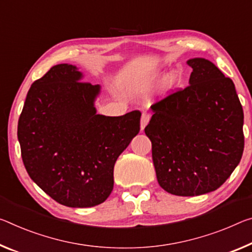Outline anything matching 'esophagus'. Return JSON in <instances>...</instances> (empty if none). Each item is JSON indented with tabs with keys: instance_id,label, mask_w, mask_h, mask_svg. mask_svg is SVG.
I'll return each instance as SVG.
<instances>
[{
	"instance_id": "esophagus-1",
	"label": "esophagus",
	"mask_w": 252,
	"mask_h": 252,
	"mask_svg": "<svg viewBox=\"0 0 252 252\" xmlns=\"http://www.w3.org/2000/svg\"><path fill=\"white\" fill-rule=\"evenodd\" d=\"M149 120H150V114L147 113V112H143L141 115V131H143L146 126L149 123Z\"/></svg>"
}]
</instances>
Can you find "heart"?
<instances>
[{"mask_svg": "<svg viewBox=\"0 0 252 252\" xmlns=\"http://www.w3.org/2000/svg\"><path fill=\"white\" fill-rule=\"evenodd\" d=\"M178 81H179V75H178L177 71H171V73H169L165 78H163L162 91L163 92L170 91L175 85H176ZM132 85H133L134 89L138 90V91H147V90L150 89L153 84H151L150 81H148V79H145V81L134 82Z\"/></svg>", "mask_w": 252, "mask_h": 252, "instance_id": "heart-1", "label": "heart"}]
</instances>
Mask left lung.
I'll list each match as a JSON object with an SVG mask.
<instances>
[{"mask_svg": "<svg viewBox=\"0 0 252 252\" xmlns=\"http://www.w3.org/2000/svg\"><path fill=\"white\" fill-rule=\"evenodd\" d=\"M189 85L151 106L145 127L159 185L178 196L218 189L241 160L243 110L232 79L204 58L187 61Z\"/></svg>", "mask_w": 252, "mask_h": 252, "instance_id": "obj_1", "label": "left lung"}]
</instances>
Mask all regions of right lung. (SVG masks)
<instances>
[{"label": "right lung", "instance_id": "1", "mask_svg": "<svg viewBox=\"0 0 252 252\" xmlns=\"http://www.w3.org/2000/svg\"><path fill=\"white\" fill-rule=\"evenodd\" d=\"M82 77L76 66L51 67L31 85L18 122L30 178L69 207H92L110 196L114 163L140 131V111L97 114L101 87Z\"/></svg>", "mask_w": 252, "mask_h": 252}]
</instances>
